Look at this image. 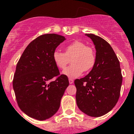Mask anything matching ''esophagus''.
I'll return each instance as SVG.
<instances>
[{"label":"esophagus","instance_id":"obj_1","mask_svg":"<svg viewBox=\"0 0 134 134\" xmlns=\"http://www.w3.org/2000/svg\"><path fill=\"white\" fill-rule=\"evenodd\" d=\"M69 82L70 84H72L74 82V80L72 79V78H69Z\"/></svg>","mask_w":134,"mask_h":134}]
</instances>
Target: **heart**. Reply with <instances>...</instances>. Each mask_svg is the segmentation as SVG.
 <instances>
[{
    "label": "heart",
    "instance_id": "obj_1",
    "mask_svg": "<svg viewBox=\"0 0 134 134\" xmlns=\"http://www.w3.org/2000/svg\"><path fill=\"white\" fill-rule=\"evenodd\" d=\"M52 58L55 65L60 69L65 68L71 59L72 65L63 71V75L70 78L78 77L83 71H91L96 63V54L93 48L80 41H75L66 46L65 53L55 51Z\"/></svg>",
    "mask_w": 134,
    "mask_h": 134
}]
</instances>
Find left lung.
<instances>
[{
	"label": "left lung",
	"instance_id": "obj_1",
	"mask_svg": "<svg viewBox=\"0 0 134 134\" xmlns=\"http://www.w3.org/2000/svg\"><path fill=\"white\" fill-rule=\"evenodd\" d=\"M96 48V63L90 73L75 80L76 100L79 109L91 117H98L108 113L120 97L122 76L120 63L110 44L92 34Z\"/></svg>",
	"mask_w": 134,
	"mask_h": 134
}]
</instances>
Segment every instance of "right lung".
<instances>
[{
	"label": "right lung",
	"instance_id": "obj_1",
	"mask_svg": "<svg viewBox=\"0 0 134 134\" xmlns=\"http://www.w3.org/2000/svg\"><path fill=\"white\" fill-rule=\"evenodd\" d=\"M65 40L55 34L41 35L27 46L17 63L13 80L16 100L20 109L32 118L43 121L54 115L69 84L52 58ZM54 77L55 80L51 81Z\"/></svg>",
	"mask_w": 134,
	"mask_h": 134
}]
</instances>
